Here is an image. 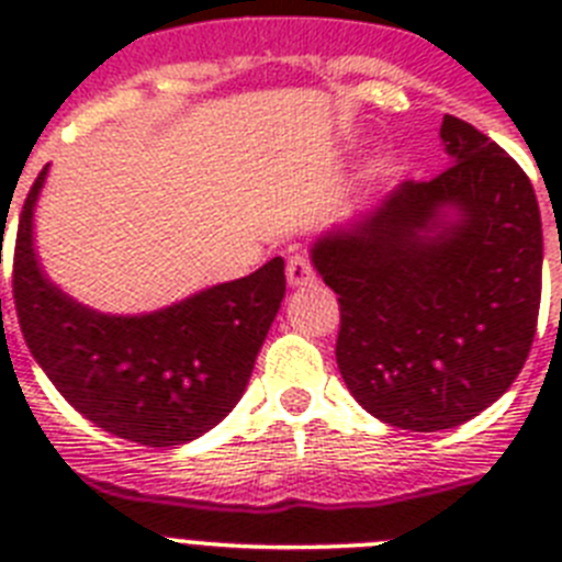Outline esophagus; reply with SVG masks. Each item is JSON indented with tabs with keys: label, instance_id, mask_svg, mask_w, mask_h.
Masks as SVG:
<instances>
[{
	"label": "esophagus",
	"instance_id": "1",
	"mask_svg": "<svg viewBox=\"0 0 562 562\" xmlns=\"http://www.w3.org/2000/svg\"><path fill=\"white\" fill-rule=\"evenodd\" d=\"M286 281H290V286L315 284L317 272L312 267L310 256H301V252L290 256V261H286Z\"/></svg>",
	"mask_w": 562,
	"mask_h": 562
}]
</instances>
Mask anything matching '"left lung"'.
Wrapping results in <instances>:
<instances>
[{
    "label": "left lung",
    "mask_w": 562,
    "mask_h": 562,
    "mask_svg": "<svg viewBox=\"0 0 562 562\" xmlns=\"http://www.w3.org/2000/svg\"><path fill=\"white\" fill-rule=\"evenodd\" d=\"M450 166L402 182L349 227L324 233L312 265L337 292V369L376 419L414 434L490 408L532 349L543 227L524 168L445 114Z\"/></svg>",
    "instance_id": "left-lung-1"
}]
</instances>
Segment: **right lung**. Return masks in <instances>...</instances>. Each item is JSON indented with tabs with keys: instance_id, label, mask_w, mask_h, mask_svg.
<instances>
[{
	"instance_id": "1",
	"label": "right lung",
	"mask_w": 562,
	"mask_h": 562,
	"mask_svg": "<svg viewBox=\"0 0 562 562\" xmlns=\"http://www.w3.org/2000/svg\"><path fill=\"white\" fill-rule=\"evenodd\" d=\"M19 216L13 304L30 355L64 400L112 436L173 448L220 425L241 400L284 301V258L148 315H103L64 295L38 267L33 207Z\"/></svg>"
}]
</instances>
